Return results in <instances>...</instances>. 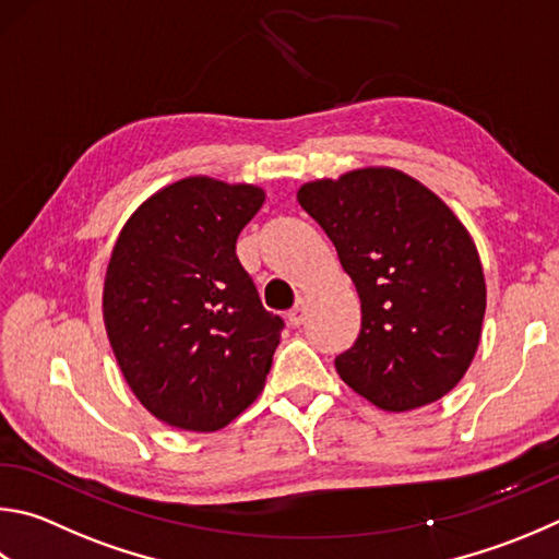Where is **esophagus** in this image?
<instances>
[{"instance_id":"1","label":"esophagus","mask_w":559,"mask_h":559,"mask_svg":"<svg viewBox=\"0 0 559 559\" xmlns=\"http://www.w3.org/2000/svg\"><path fill=\"white\" fill-rule=\"evenodd\" d=\"M306 314H308V302L300 298L296 306L288 310V322L293 324V328H300V324L306 322Z\"/></svg>"}]
</instances>
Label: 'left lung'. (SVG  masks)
Masks as SVG:
<instances>
[{
  "label": "left lung",
  "instance_id": "8db88e82",
  "mask_svg": "<svg viewBox=\"0 0 559 559\" xmlns=\"http://www.w3.org/2000/svg\"><path fill=\"white\" fill-rule=\"evenodd\" d=\"M298 202L332 239L361 300L359 337L334 359L342 381L391 413L440 401L481 337L486 283L469 231L395 168L306 182Z\"/></svg>",
  "mask_w": 559,
  "mask_h": 559
}]
</instances>
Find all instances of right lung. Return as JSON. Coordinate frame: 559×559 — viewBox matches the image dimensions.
Segmentation results:
<instances>
[{
	"instance_id": "obj_1",
	"label": "right lung",
	"mask_w": 559,
	"mask_h": 559,
	"mask_svg": "<svg viewBox=\"0 0 559 559\" xmlns=\"http://www.w3.org/2000/svg\"><path fill=\"white\" fill-rule=\"evenodd\" d=\"M266 192L207 176L160 188L121 227L103 314L129 389L170 428L215 432L259 399L283 320L261 306L237 237Z\"/></svg>"
}]
</instances>
